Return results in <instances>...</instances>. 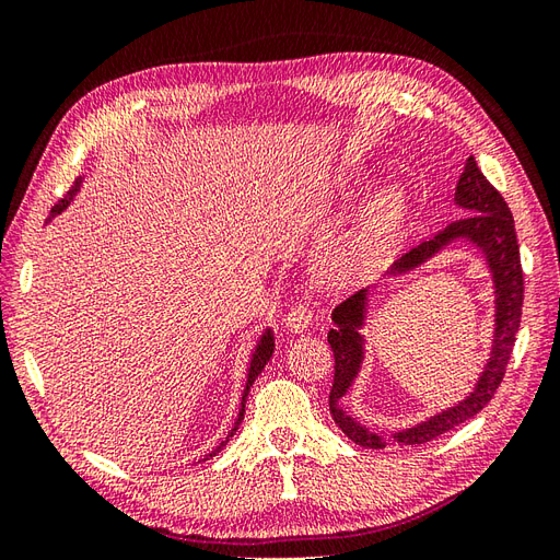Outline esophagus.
Returning a JSON list of instances; mask_svg holds the SVG:
<instances>
[{"mask_svg": "<svg viewBox=\"0 0 560 560\" xmlns=\"http://www.w3.org/2000/svg\"><path fill=\"white\" fill-rule=\"evenodd\" d=\"M311 322H313L311 306H306V303H296V306H292L284 317V329L290 334H303L311 327Z\"/></svg>", "mask_w": 560, "mask_h": 560, "instance_id": "esophagus-1", "label": "esophagus"}]
</instances>
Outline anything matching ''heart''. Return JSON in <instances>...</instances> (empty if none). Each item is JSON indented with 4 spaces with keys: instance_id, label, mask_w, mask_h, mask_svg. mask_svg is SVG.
<instances>
[{
    "instance_id": "obj_1",
    "label": "heart",
    "mask_w": 560,
    "mask_h": 560,
    "mask_svg": "<svg viewBox=\"0 0 560 560\" xmlns=\"http://www.w3.org/2000/svg\"><path fill=\"white\" fill-rule=\"evenodd\" d=\"M399 212H401V200L395 191H387L385 196H381L374 210L369 214V233L374 235L376 241L387 238L399 222Z\"/></svg>"
}]
</instances>
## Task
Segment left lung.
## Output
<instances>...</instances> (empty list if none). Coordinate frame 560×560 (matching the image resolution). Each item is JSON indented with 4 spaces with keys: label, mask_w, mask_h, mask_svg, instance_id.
Instances as JSON below:
<instances>
[{
    "label": "left lung",
    "mask_w": 560,
    "mask_h": 560,
    "mask_svg": "<svg viewBox=\"0 0 560 560\" xmlns=\"http://www.w3.org/2000/svg\"><path fill=\"white\" fill-rule=\"evenodd\" d=\"M455 206L467 214L448 224L444 231H439L432 241L420 243L411 252H406L401 259H397L387 268L385 278H401L406 273H411V270L428 264L439 252H444L453 243H467L471 247H477L481 252V257L486 259L490 278H493V346H490V354L483 364V371L465 399L425 420H420L418 425H409L385 436L383 432L369 430L366 425H362V422L358 418H352L341 404L352 383L358 381L364 364L366 341L362 327L366 325L371 290H374V287L360 290L358 294H352L348 301H343L341 306H336L331 313L334 327L327 334V341L334 350L336 360L334 385L329 393V411L336 420V425L343 430V434L364 448H385L389 439H395L401 446L425 444L430 439L457 428L460 422L477 416L483 406L493 399L495 389L504 378L506 364H510L523 306L521 254L510 206H506L495 186L483 177L474 156L467 159L465 171L460 179H457Z\"/></svg>",
    "instance_id": "1"
}]
</instances>
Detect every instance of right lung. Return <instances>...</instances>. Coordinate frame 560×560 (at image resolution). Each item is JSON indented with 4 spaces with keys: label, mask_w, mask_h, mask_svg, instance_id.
Instances as JSON below:
<instances>
[{
    "label": "right lung",
    "mask_w": 560,
    "mask_h": 560,
    "mask_svg": "<svg viewBox=\"0 0 560 560\" xmlns=\"http://www.w3.org/2000/svg\"><path fill=\"white\" fill-rule=\"evenodd\" d=\"M81 182H83V177H79L77 182H74V186L70 191H67V196L62 198V200H58L56 206H54V210H50V217L46 219V224L48 222H54V219L60 214V212H65L67 210V206H70V202L74 200V196L79 194V189H81ZM273 350H276V336H273V329H264V334L259 336V341H257V346H254V350H252V358H249V366H247V381H245V389H243V399H241V411H238V418H235V422H233V428H231V432H229V436L224 439L222 444L219 446H214V451L212 453H208L206 457H202V460H198V463H206V460H210L212 455H217L219 451H222L226 444H229V439L235 434V430L241 428V422H243V416H245V401H247V395H249V387L254 385V381H257V376L261 374L264 371V366L268 364V360L273 358Z\"/></svg>",
    "instance_id": "right-lung-1"
}]
</instances>
